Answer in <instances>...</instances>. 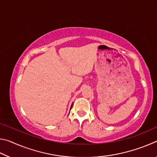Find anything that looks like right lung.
I'll return each mask as SVG.
<instances>
[{
	"label": "right lung",
	"instance_id": "right-lung-1",
	"mask_svg": "<svg viewBox=\"0 0 157 157\" xmlns=\"http://www.w3.org/2000/svg\"><path fill=\"white\" fill-rule=\"evenodd\" d=\"M72 107H73V105H72V106H71V108H72Z\"/></svg>",
	"mask_w": 157,
	"mask_h": 157
}]
</instances>
